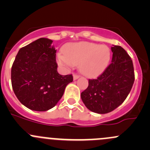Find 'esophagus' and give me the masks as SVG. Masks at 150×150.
I'll use <instances>...</instances> for the list:
<instances>
[{
  "mask_svg": "<svg viewBox=\"0 0 150 150\" xmlns=\"http://www.w3.org/2000/svg\"><path fill=\"white\" fill-rule=\"evenodd\" d=\"M79 75H76V74H74L73 75V80L74 81H75V80H77L78 78H79Z\"/></svg>",
  "mask_w": 150,
  "mask_h": 150,
  "instance_id": "1",
  "label": "esophagus"
}]
</instances>
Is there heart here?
Masks as SVG:
<instances>
[{"label":"heart","instance_id":"b5f03b06","mask_svg":"<svg viewBox=\"0 0 150 150\" xmlns=\"http://www.w3.org/2000/svg\"><path fill=\"white\" fill-rule=\"evenodd\" d=\"M62 52L57 58L60 66L69 68L80 64V70L88 77H96L102 73L111 59L108 46L86 41L69 43Z\"/></svg>","mask_w":150,"mask_h":150}]
</instances>
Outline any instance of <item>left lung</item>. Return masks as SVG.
I'll return each instance as SVG.
<instances>
[{"label": "left lung", "instance_id": "left-lung-1", "mask_svg": "<svg viewBox=\"0 0 150 150\" xmlns=\"http://www.w3.org/2000/svg\"><path fill=\"white\" fill-rule=\"evenodd\" d=\"M112 63L97 78L88 80V86L81 93L85 106L93 112L106 114L125 101L134 82L133 62L121 46L111 47Z\"/></svg>", "mask_w": 150, "mask_h": 150}]
</instances>
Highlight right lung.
<instances>
[{
    "label": "right lung",
    "instance_id": "obj_1",
    "mask_svg": "<svg viewBox=\"0 0 150 150\" xmlns=\"http://www.w3.org/2000/svg\"><path fill=\"white\" fill-rule=\"evenodd\" d=\"M53 40L41 38L20 48L11 67V84L19 102L28 109L43 112L53 108L72 82V75L57 72Z\"/></svg>",
    "mask_w": 150,
    "mask_h": 150
}]
</instances>
